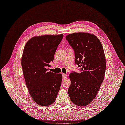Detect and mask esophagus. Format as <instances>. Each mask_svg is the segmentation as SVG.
<instances>
[{
  "label": "esophagus",
  "mask_w": 125,
  "mask_h": 125,
  "mask_svg": "<svg viewBox=\"0 0 125 125\" xmlns=\"http://www.w3.org/2000/svg\"><path fill=\"white\" fill-rule=\"evenodd\" d=\"M62 79H63V80H65V79L67 78V75L66 73H62Z\"/></svg>",
  "instance_id": "34e87169"
}]
</instances>
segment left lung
<instances>
[{
  "label": "left lung",
  "instance_id": "8db88e82",
  "mask_svg": "<svg viewBox=\"0 0 125 125\" xmlns=\"http://www.w3.org/2000/svg\"><path fill=\"white\" fill-rule=\"evenodd\" d=\"M66 39L74 51L75 63L81 68L80 73L69 74L68 92L73 104L84 106L96 97L104 80L106 64L103 47L99 39L89 33L70 34Z\"/></svg>",
  "mask_w": 125,
  "mask_h": 125
}]
</instances>
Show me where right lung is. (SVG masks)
Wrapping results in <instances>:
<instances>
[{"instance_id": "right-lung-1", "label": "right lung", "mask_w": 125, "mask_h": 125, "mask_svg": "<svg viewBox=\"0 0 125 125\" xmlns=\"http://www.w3.org/2000/svg\"><path fill=\"white\" fill-rule=\"evenodd\" d=\"M63 34L32 37L26 43L21 59L25 83L35 103L45 106L54 103L62 81V74L48 71Z\"/></svg>"}]
</instances>
